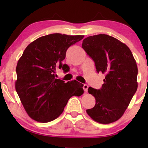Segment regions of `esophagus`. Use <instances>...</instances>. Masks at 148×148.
<instances>
[{"label":"esophagus","mask_w":148,"mask_h":148,"mask_svg":"<svg viewBox=\"0 0 148 148\" xmlns=\"http://www.w3.org/2000/svg\"><path fill=\"white\" fill-rule=\"evenodd\" d=\"M83 88L84 92H87V91H88V86L87 84H84V85H83Z\"/></svg>","instance_id":"obj_1"}]
</instances>
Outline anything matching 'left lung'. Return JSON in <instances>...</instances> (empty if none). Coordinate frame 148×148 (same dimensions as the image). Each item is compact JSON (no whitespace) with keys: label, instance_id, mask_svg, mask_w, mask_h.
<instances>
[{"label":"left lung","instance_id":"1","mask_svg":"<svg viewBox=\"0 0 148 148\" xmlns=\"http://www.w3.org/2000/svg\"><path fill=\"white\" fill-rule=\"evenodd\" d=\"M82 48L95 62L97 72L105 74L100 90L88 88L95 105L86 112L94 121L109 124L123 115L137 89L138 69L129 48L106 34L89 36Z\"/></svg>","mask_w":148,"mask_h":148}]
</instances>
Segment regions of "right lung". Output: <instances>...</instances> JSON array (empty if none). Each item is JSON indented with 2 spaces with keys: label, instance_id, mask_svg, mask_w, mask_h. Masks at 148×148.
<instances>
[{
  "label": "right lung",
  "instance_id": "add662e5",
  "mask_svg": "<svg viewBox=\"0 0 148 148\" xmlns=\"http://www.w3.org/2000/svg\"><path fill=\"white\" fill-rule=\"evenodd\" d=\"M84 36L52 34L27 46L18 62L15 88L22 105L35 121L47 123L60 115L72 96L83 95V84L76 80L56 79V71L67 65L62 62L67 49Z\"/></svg>",
  "mask_w": 148,
  "mask_h": 148
}]
</instances>
